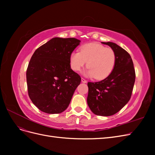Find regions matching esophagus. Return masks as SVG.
<instances>
[{
  "mask_svg": "<svg viewBox=\"0 0 155 155\" xmlns=\"http://www.w3.org/2000/svg\"><path fill=\"white\" fill-rule=\"evenodd\" d=\"M81 82H83V83H87V80L86 79H85L84 78H81Z\"/></svg>",
  "mask_w": 155,
  "mask_h": 155,
  "instance_id": "1",
  "label": "esophagus"
}]
</instances>
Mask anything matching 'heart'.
<instances>
[{
    "label": "heart",
    "instance_id": "b5f03b06",
    "mask_svg": "<svg viewBox=\"0 0 155 155\" xmlns=\"http://www.w3.org/2000/svg\"><path fill=\"white\" fill-rule=\"evenodd\" d=\"M116 55L111 48L96 43L82 45L79 51H73L70 55V64L74 71H79L85 66L87 68L85 74L100 80L108 77L114 70Z\"/></svg>",
    "mask_w": 155,
    "mask_h": 155
}]
</instances>
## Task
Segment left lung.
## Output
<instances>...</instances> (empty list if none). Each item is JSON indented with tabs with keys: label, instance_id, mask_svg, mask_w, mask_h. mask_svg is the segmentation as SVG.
<instances>
[{
	"label": "left lung",
	"instance_id": "8db88e82",
	"mask_svg": "<svg viewBox=\"0 0 155 155\" xmlns=\"http://www.w3.org/2000/svg\"><path fill=\"white\" fill-rule=\"evenodd\" d=\"M109 46L116 55V64L111 74L97 82H88L87 104L94 114L112 116L128 103L135 81V70L129 54L112 42H102Z\"/></svg>",
	"mask_w": 155,
	"mask_h": 155
}]
</instances>
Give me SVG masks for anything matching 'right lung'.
Listing matches in <instances>:
<instances>
[{"mask_svg": "<svg viewBox=\"0 0 155 155\" xmlns=\"http://www.w3.org/2000/svg\"><path fill=\"white\" fill-rule=\"evenodd\" d=\"M79 43L75 38L55 37L31 56L26 70L28 92L40 110L59 114L69 105L81 79L70 64V55Z\"/></svg>", "mask_w": 155, "mask_h": 155, "instance_id": "1", "label": "right lung"}]
</instances>
